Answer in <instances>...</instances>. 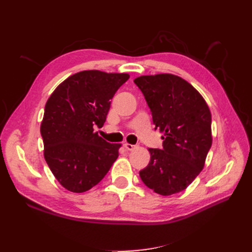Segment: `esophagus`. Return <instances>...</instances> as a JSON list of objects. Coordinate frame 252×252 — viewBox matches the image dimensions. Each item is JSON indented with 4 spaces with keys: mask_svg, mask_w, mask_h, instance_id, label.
I'll use <instances>...</instances> for the list:
<instances>
[{
    "mask_svg": "<svg viewBox=\"0 0 252 252\" xmlns=\"http://www.w3.org/2000/svg\"><path fill=\"white\" fill-rule=\"evenodd\" d=\"M125 147L127 149V151H133V149H135L137 146H136V145H134V144L126 143V144H125Z\"/></svg>",
    "mask_w": 252,
    "mask_h": 252,
    "instance_id": "1",
    "label": "esophagus"
}]
</instances>
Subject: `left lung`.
I'll list each match as a JSON object with an SVG mask.
<instances>
[{
    "mask_svg": "<svg viewBox=\"0 0 252 252\" xmlns=\"http://www.w3.org/2000/svg\"><path fill=\"white\" fill-rule=\"evenodd\" d=\"M163 133L162 149L148 148L151 160L140 176L148 189L170 196L187 189L205 167L212 145L211 112L201 94L172 73L134 79Z\"/></svg>",
    "mask_w": 252,
    "mask_h": 252,
    "instance_id": "8db88e82",
    "label": "left lung"
}]
</instances>
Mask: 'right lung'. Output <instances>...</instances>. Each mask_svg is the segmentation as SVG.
<instances>
[{"label": "right lung", "mask_w": 252, "mask_h": 252, "mask_svg": "<svg viewBox=\"0 0 252 252\" xmlns=\"http://www.w3.org/2000/svg\"><path fill=\"white\" fill-rule=\"evenodd\" d=\"M129 78V73L80 71L63 81L47 99L40 129L44 158L67 190L91 189L119 156L121 144L106 142L94 126H104L110 99Z\"/></svg>", "instance_id": "add662e5"}]
</instances>
